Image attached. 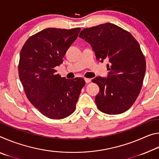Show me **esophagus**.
<instances>
[{"mask_svg":"<svg viewBox=\"0 0 159 159\" xmlns=\"http://www.w3.org/2000/svg\"><path fill=\"white\" fill-rule=\"evenodd\" d=\"M85 83H90L91 80H92V79H88V78H85Z\"/></svg>","mask_w":159,"mask_h":159,"instance_id":"1","label":"esophagus"}]
</instances>
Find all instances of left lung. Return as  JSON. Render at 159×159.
I'll return each instance as SVG.
<instances>
[{"mask_svg": "<svg viewBox=\"0 0 159 159\" xmlns=\"http://www.w3.org/2000/svg\"><path fill=\"white\" fill-rule=\"evenodd\" d=\"M79 37L90 43L97 60L109 62L107 78L93 79L99 87L95 97L98 109L110 115L126 111L139 95L146 71L138 41L128 31L111 23L84 29Z\"/></svg>", "mask_w": 159, "mask_h": 159, "instance_id": "8db88e82", "label": "left lung"}]
</instances>
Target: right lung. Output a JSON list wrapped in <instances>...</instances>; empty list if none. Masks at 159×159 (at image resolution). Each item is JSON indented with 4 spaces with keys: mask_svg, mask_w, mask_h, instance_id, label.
Wrapping results in <instances>:
<instances>
[{
    "mask_svg": "<svg viewBox=\"0 0 159 159\" xmlns=\"http://www.w3.org/2000/svg\"><path fill=\"white\" fill-rule=\"evenodd\" d=\"M80 28H48L31 36L20 52L19 76L26 97L43 115L61 119L75 111L85 82L67 79L56 73V66L76 41Z\"/></svg>",
    "mask_w": 159,
    "mask_h": 159,
    "instance_id": "add662e5",
    "label": "right lung"
}]
</instances>
